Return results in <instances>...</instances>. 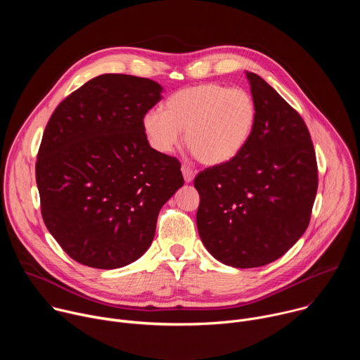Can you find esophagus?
Returning <instances> with one entry per match:
<instances>
[{
  "label": "esophagus",
  "mask_w": 360,
  "mask_h": 360,
  "mask_svg": "<svg viewBox=\"0 0 360 360\" xmlns=\"http://www.w3.org/2000/svg\"><path fill=\"white\" fill-rule=\"evenodd\" d=\"M181 171H182V175H184V179H185V182H192V181H193V178H195V172H193V171H192L189 167H186V165H182Z\"/></svg>",
  "instance_id": "esophagus-1"
}]
</instances>
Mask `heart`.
<instances>
[{"mask_svg": "<svg viewBox=\"0 0 360 360\" xmlns=\"http://www.w3.org/2000/svg\"><path fill=\"white\" fill-rule=\"evenodd\" d=\"M256 104L243 88L199 84L174 92L161 110L142 118L143 132L153 149L169 153L185 131V143L207 165H222L245 149L256 125Z\"/></svg>", "mask_w": 360, "mask_h": 360, "instance_id": "1", "label": "heart"}]
</instances>
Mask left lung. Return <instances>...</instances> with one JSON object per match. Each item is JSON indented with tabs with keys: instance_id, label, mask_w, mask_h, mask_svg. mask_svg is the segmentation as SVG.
I'll list each match as a JSON object with an SVG mask.
<instances>
[{
	"instance_id": "8db88e82",
	"label": "left lung",
	"mask_w": 360,
	"mask_h": 360,
	"mask_svg": "<svg viewBox=\"0 0 360 360\" xmlns=\"http://www.w3.org/2000/svg\"><path fill=\"white\" fill-rule=\"evenodd\" d=\"M256 125L232 161L199 172V236L219 262L258 268L304 233L318 191V165L302 117L259 75L246 72Z\"/></svg>"
}]
</instances>
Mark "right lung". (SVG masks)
Instances as JSON below:
<instances>
[{
	"label": "right lung",
	"mask_w": 360,
	"mask_h": 360,
	"mask_svg": "<svg viewBox=\"0 0 360 360\" xmlns=\"http://www.w3.org/2000/svg\"><path fill=\"white\" fill-rule=\"evenodd\" d=\"M161 92L148 78L99 75L45 127L35 164L42 219L82 265L117 269L141 258L164 203L184 185L179 161L150 148L142 128Z\"/></svg>",
	"instance_id": "1"
}]
</instances>
